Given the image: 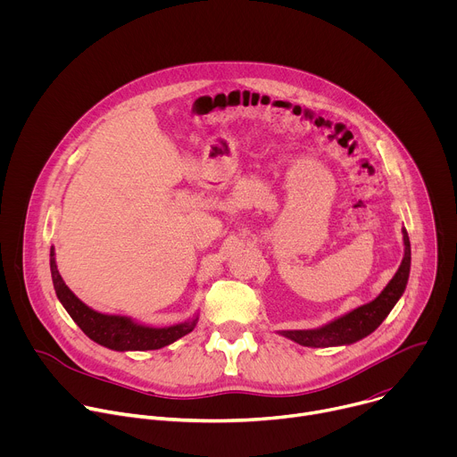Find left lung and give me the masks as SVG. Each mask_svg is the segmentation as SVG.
Returning a JSON list of instances; mask_svg holds the SVG:
<instances>
[{"mask_svg":"<svg viewBox=\"0 0 457 457\" xmlns=\"http://www.w3.org/2000/svg\"><path fill=\"white\" fill-rule=\"evenodd\" d=\"M403 233V260L395 273V277L388 280L383 291L369 303H363L331 321H328L321 328L316 329H295V331H278V335L293 340L303 347H338V345H351L360 342L361 338L374 333L381 321L393 311L398 303L402 295L405 293L409 275H411V240L407 229Z\"/></svg>","mask_w":457,"mask_h":457,"instance_id":"obj_1","label":"left lung"}]
</instances>
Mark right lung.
<instances>
[{"mask_svg": "<svg viewBox=\"0 0 457 457\" xmlns=\"http://www.w3.org/2000/svg\"><path fill=\"white\" fill-rule=\"evenodd\" d=\"M50 273H52V284L61 305L67 309L71 318L79 325L81 331L90 340H94L96 344L106 349L119 351V353L155 351L177 342L179 338L186 337L187 333H191L195 328H197L199 312L193 314V318H187L186 321L168 325V328H152V325H145L124 314H108V312H99L88 307L61 278L55 264L54 245L50 247Z\"/></svg>", "mask_w": 457, "mask_h": 457, "instance_id": "add662e5", "label": "right lung"}]
</instances>
